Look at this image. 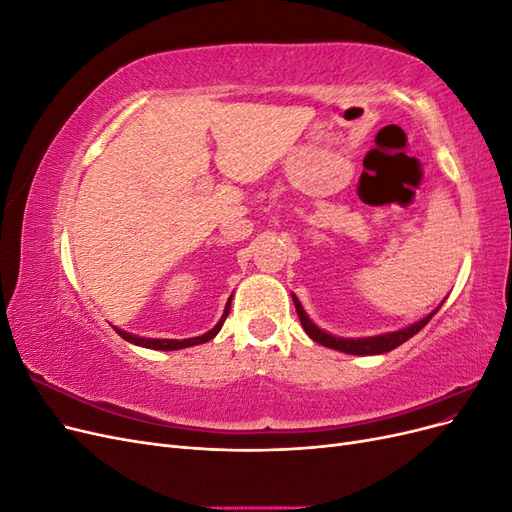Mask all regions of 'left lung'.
<instances>
[{
	"instance_id": "obj_1",
	"label": "left lung",
	"mask_w": 512,
	"mask_h": 512,
	"mask_svg": "<svg viewBox=\"0 0 512 512\" xmlns=\"http://www.w3.org/2000/svg\"><path fill=\"white\" fill-rule=\"evenodd\" d=\"M292 301H294V307H297V314H299V320L303 324L305 333L314 339V342L327 346V348H333V350H339V352H346V354H359V356H369V354H384L389 352L397 346H401L404 342H408V339L412 335H416L418 331H421L425 324L438 314V309L442 307V303L433 309L431 314H427L425 318H421L418 322L410 324V327L406 329H399V331H391V333H380V335H371V337H337V335H331L324 329H320L318 324L309 318L305 314V309L301 305V301L297 299V294H292Z\"/></svg>"
}]
</instances>
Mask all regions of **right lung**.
<instances>
[{
	"mask_svg": "<svg viewBox=\"0 0 512 512\" xmlns=\"http://www.w3.org/2000/svg\"><path fill=\"white\" fill-rule=\"evenodd\" d=\"M230 303H232V294H230L228 301H226L224 314H222V318L218 320V324H215V327H213L211 331H207V333H203V335H198V337H188V339H156V337H138V335H132V333L123 331V329H119V327H113V329L117 331L119 337H123V339H126V342H130V344H134V346L149 348V350H181V348H190V346L205 344V342H209V339H213L215 335H218L220 329H222L224 320H226V316L230 314Z\"/></svg>",
	"mask_w": 512,
	"mask_h": 512,
	"instance_id": "obj_1",
	"label": "right lung"
}]
</instances>
